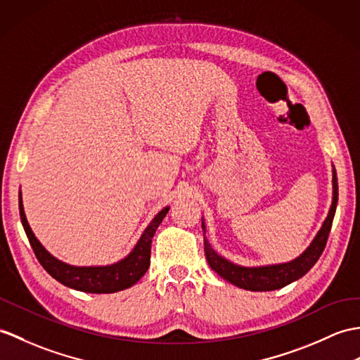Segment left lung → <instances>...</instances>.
I'll use <instances>...</instances> for the list:
<instances>
[{"label":"left lung","mask_w":360,"mask_h":360,"mask_svg":"<svg viewBox=\"0 0 360 360\" xmlns=\"http://www.w3.org/2000/svg\"><path fill=\"white\" fill-rule=\"evenodd\" d=\"M338 176L336 170L333 169V202L330 207L328 216L325 218L321 230L311 240V244L307 247L302 255H299L296 259L285 264H274V265H262V266H242L236 265L227 259L218 255L208 244L205 238V224L202 219V230H204V252L208 265L212 270L218 273L221 278L229 281L233 285L239 288L250 290V291H271L279 290L282 287L288 285V283L295 282L302 278L313 269V265L321 257L325 245H327V239L331 230V224L334 219V213H336L338 207Z\"/></svg>","instance_id":"left-lung-1"}]
</instances>
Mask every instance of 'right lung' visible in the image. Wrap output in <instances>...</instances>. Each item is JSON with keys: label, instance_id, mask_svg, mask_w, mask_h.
Instances as JSON below:
<instances>
[{"label": "right lung", "instance_id": "right-lung-1", "mask_svg": "<svg viewBox=\"0 0 360 360\" xmlns=\"http://www.w3.org/2000/svg\"><path fill=\"white\" fill-rule=\"evenodd\" d=\"M170 207H165L158 213L155 218L147 225V229L142 233L135 248L121 261L112 265H99V266H75L69 265L55 256L50 255L47 250L41 245V242L33 235L30 225L24 213L21 191H20V216L24 231L29 238L30 245L33 248L39 264L44 266V270L55 278L63 285L70 287L73 290L84 291V293H116L131 285L142 278L148 270L150 265V252H152V239L156 233V229L169 213Z\"/></svg>", "mask_w": 360, "mask_h": 360}]
</instances>
